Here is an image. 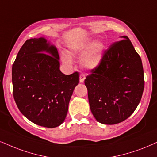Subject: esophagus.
Instances as JSON below:
<instances>
[{
	"label": "esophagus",
	"instance_id": "1",
	"mask_svg": "<svg viewBox=\"0 0 157 157\" xmlns=\"http://www.w3.org/2000/svg\"><path fill=\"white\" fill-rule=\"evenodd\" d=\"M85 79V75L82 74V75H80V82H81V83L84 82Z\"/></svg>",
	"mask_w": 157,
	"mask_h": 157
}]
</instances>
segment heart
Instances as JSON below:
<instances>
[{
  "label": "heart",
  "instance_id": "heart-1",
  "mask_svg": "<svg viewBox=\"0 0 157 157\" xmlns=\"http://www.w3.org/2000/svg\"><path fill=\"white\" fill-rule=\"evenodd\" d=\"M104 45L101 41L92 43L90 37H86L77 41L69 47V53L71 55L79 56L80 54V64L83 67L93 69L101 64L104 57ZM61 60L67 65H72V60L67 53L61 54Z\"/></svg>",
  "mask_w": 157,
  "mask_h": 157
}]
</instances>
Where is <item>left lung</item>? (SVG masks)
I'll use <instances>...</instances> for the list:
<instances>
[{
	"label": "left lung",
	"instance_id": "left-lung-1",
	"mask_svg": "<svg viewBox=\"0 0 157 157\" xmlns=\"http://www.w3.org/2000/svg\"><path fill=\"white\" fill-rule=\"evenodd\" d=\"M111 45L98 67L86 77L91 112L105 124L122 122L136 109L144 89V68L130 39Z\"/></svg>",
	"mask_w": 157,
	"mask_h": 157
}]
</instances>
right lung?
<instances>
[{
    "label": "right lung",
    "instance_id": "obj_1",
    "mask_svg": "<svg viewBox=\"0 0 157 157\" xmlns=\"http://www.w3.org/2000/svg\"><path fill=\"white\" fill-rule=\"evenodd\" d=\"M55 45L44 37L27 40L12 66L13 94L25 117L37 125L53 128L66 118L80 75L63 74Z\"/></svg>",
    "mask_w": 157,
    "mask_h": 157
}]
</instances>
